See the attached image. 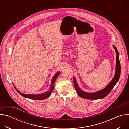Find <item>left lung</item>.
Masks as SVG:
<instances>
[{
    "label": "left lung",
    "instance_id": "left-lung-1",
    "mask_svg": "<svg viewBox=\"0 0 129 129\" xmlns=\"http://www.w3.org/2000/svg\"><path fill=\"white\" fill-rule=\"evenodd\" d=\"M113 48H114L115 52L116 53V70L115 73L114 78L112 81L110 82V83L103 89L98 91L94 93H88L82 90L78 86V84L77 82L76 78H73V84L75 87V89L77 91L78 94L82 98L88 100H98L100 99H103L108 95L109 93L111 92L112 89L113 88L114 86L118 81V80L120 75V64L119 62V53L118 51L114 45H113Z\"/></svg>",
    "mask_w": 129,
    "mask_h": 129
}]
</instances>
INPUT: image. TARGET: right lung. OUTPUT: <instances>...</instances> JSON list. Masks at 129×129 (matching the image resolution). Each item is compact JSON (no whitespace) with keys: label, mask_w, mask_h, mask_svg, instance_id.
<instances>
[{"label":"right lung","mask_w":129,"mask_h":129,"mask_svg":"<svg viewBox=\"0 0 129 129\" xmlns=\"http://www.w3.org/2000/svg\"><path fill=\"white\" fill-rule=\"evenodd\" d=\"M60 72H58L56 74L54 75V76L53 77L52 79L51 80V84H50V88H49V90H48L47 91L45 92V93L41 94H24L22 93L21 92H20V91H18L16 88L15 87V86L13 85V86H14L15 89L17 90V91L21 95H22V96L26 98H28L29 99H31V100H45L46 98H48L49 96H50V95H51V93L52 92V91L53 90V88H54V82L56 81L57 77H58V76L59 75Z\"/></svg>","instance_id":"add662e5"}]
</instances>
